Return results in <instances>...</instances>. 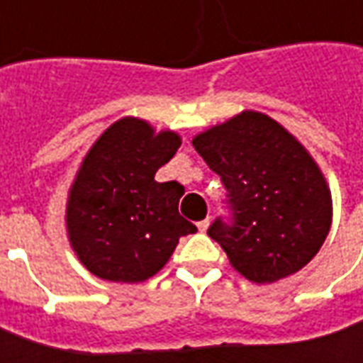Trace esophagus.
Returning a JSON list of instances; mask_svg holds the SVG:
<instances>
[{
  "instance_id": "esophagus-1",
  "label": "esophagus",
  "mask_w": 363,
  "mask_h": 363,
  "mask_svg": "<svg viewBox=\"0 0 363 363\" xmlns=\"http://www.w3.org/2000/svg\"><path fill=\"white\" fill-rule=\"evenodd\" d=\"M207 227H209V217H206L203 221L197 223V229H199V231H207Z\"/></svg>"
}]
</instances>
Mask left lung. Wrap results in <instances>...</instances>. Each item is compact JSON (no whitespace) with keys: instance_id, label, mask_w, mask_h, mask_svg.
Returning a JSON list of instances; mask_svg holds the SVG:
<instances>
[{"instance_id":"1","label":"left lung","mask_w":363,"mask_h":363,"mask_svg":"<svg viewBox=\"0 0 363 363\" xmlns=\"http://www.w3.org/2000/svg\"><path fill=\"white\" fill-rule=\"evenodd\" d=\"M191 144L227 189L231 221L217 217L207 235L235 271L264 284L306 267L330 231L332 196L301 142L271 116L245 110Z\"/></svg>"}]
</instances>
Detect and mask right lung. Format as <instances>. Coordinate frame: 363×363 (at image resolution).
I'll list each match as a JSON object with an SVG mask.
<instances>
[{"label":"right lung","mask_w":363,"mask_h":363,"mask_svg":"<svg viewBox=\"0 0 363 363\" xmlns=\"http://www.w3.org/2000/svg\"><path fill=\"white\" fill-rule=\"evenodd\" d=\"M182 138L146 120L114 122L82 160L67 199V233L79 261L99 279L142 282L196 233L177 206L184 186L154 179Z\"/></svg>","instance_id":"right-lung-1"}]
</instances>
